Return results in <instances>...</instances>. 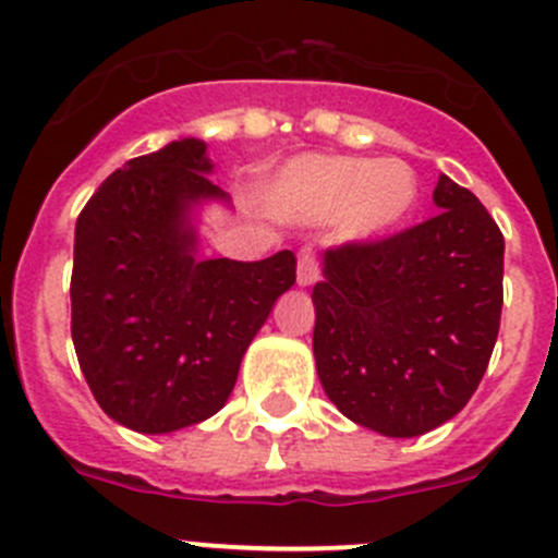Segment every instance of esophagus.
<instances>
[{
	"label": "esophagus",
	"instance_id": "34e87169",
	"mask_svg": "<svg viewBox=\"0 0 558 558\" xmlns=\"http://www.w3.org/2000/svg\"><path fill=\"white\" fill-rule=\"evenodd\" d=\"M318 280V258L316 253L302 251L300 262H296V283L300 286H313Z\"/></svg>",
	"mask_w": 558,
	"mask_h": 558
}]
</instances>
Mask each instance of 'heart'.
<instances>
[{
	"instance_id": "1",
	"label": "heart",
	"mask_w": 558,
	"mask_h": 558,
	"mask_svg": "<svg viewBox=\"0 0 558 558\" xmlns=\"http://www.w3.org/2000/svg\"><path fill=\"white\" fill-rule=\"evenodd\" d=\"M420 185L400 160L311 155L286 166L272 185L280 213L305 220L343 215V236L371 242L398 229L416 207Z\"/></svg>"
}]
</instances>
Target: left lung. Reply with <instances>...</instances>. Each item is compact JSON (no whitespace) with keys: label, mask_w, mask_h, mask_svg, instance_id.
<instances>
[{"label":"left lung","mask_w":558,"mask_h":558,"mask_svg":"<svg viewBox=\"0 0 558 558\" xmlns=\"http://www.w3.org/2000/svg\"><path fill=\"white\" fill-rule=\"evenodd\" d=\"M436 218L324 253L313 354L327 398L381 436L411 439L458 414L494 354L505 236L441 174Z\"/></svg>","instance_id":"8db88e82"}]
</instances>
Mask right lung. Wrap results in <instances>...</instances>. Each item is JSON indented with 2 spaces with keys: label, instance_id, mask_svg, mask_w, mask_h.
I'll return each mask as SVG.
<instances>
[{
  "label": "right lung",
  "instance_id": "1",
  "mask_svg": "<svg viewBox=\"0 0 558 558\" xmlns=\"http://www.w3.org/2000/svg\"><path fill=\"white\" fill-rule=\"evenodd\" d=\"M207 144L182 138L113 171L81 209L70 332L92 395L138 434L196 425L229 400L247 345L296 280V258L196 256L193 209L229 202Z\"/></svg>",
  "mask_w": 558,
  "mask_h": 558
}]
</instances>
